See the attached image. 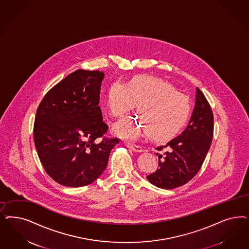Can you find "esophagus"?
Listing matches in <instances>:
<instances>
[{"label":"esophagus","mask_w":249,"mask_h":249,"mask_svg":"<svg viewBox=\"0 0 249 249\" xmlns=\"http://www.w3.org/2000/svg\"><path fill=\"white\" fill-rule=\"evenodd\" d=\"M126 144V146L129 147L130 149H132L133 151H136V152H141V151H143L142 150V147L140 146V145H137V144Z\"/></svg>","instance_id":"obj_1"}]
</instances>
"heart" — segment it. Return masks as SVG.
I'll use <instances>...</instances> for the list:
<instances>
[{
    "label": "heart",
    "mask_w": 249,
    "mask_h": 249,
    "mask_svg": "<svg viewBox=\"0 0 249 249\" xmlns=\"http://www.w3.org/2000/svg\"><path fill=\"white\" fill-rule=\"evenodd\" d=\"M106 105L112 117L122 118L137 105L139 117L126 118L114 126L123 138L137 139L149 133L158 140L176 136L190 118L191 100L169 82L151 76H138L128 85L116 80L107 90Z\"/></svg>",
    "instance_id": "heart-1"
}]
</instances>
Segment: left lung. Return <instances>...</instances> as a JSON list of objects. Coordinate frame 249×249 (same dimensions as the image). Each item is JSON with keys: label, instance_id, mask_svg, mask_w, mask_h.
<instances>
[{"label": "left lung", "instance_id": "obj_1", "mask_svg": "<svg viewBox=\"0 0 249 249\" xmlns=\"http://www.w3.org/2000/svg\"><path fill=\"white\" fill-rule=\"evenodd\" d=\"M213 136V114L207 99L196 89V100L191 121L183 133L156 149L166 153L159 156V168L147 175V180L161 189H175L189 182L202 166Z\"/></svg>", "mask_w": 249, "mask_h": 249}]
</instances>
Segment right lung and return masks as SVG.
Returning <instances> with one entry per match:
<instances>
[{"instance_id": "1", "label": "right lung", "mask_w": 249, "mask_h": 249, "mask_svg": "<svg viewBox=\"0 0 249 249\" xmlns=\"http://www.w3.org/2000/svg\"><path fill=\"white\" fill-rule=\"evenodd\" d=\"M99 71L77 70L50 89L37 107L34 141L41 164L58 184L81 187L105 171L119 138L106 137L99 107Z\"/></svg>"}]
</instances>
